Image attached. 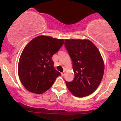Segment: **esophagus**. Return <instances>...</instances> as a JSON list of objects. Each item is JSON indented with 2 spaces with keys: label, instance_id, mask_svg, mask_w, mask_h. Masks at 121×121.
Listing matches in <instances>:
<instances>
[{
  "label": "esophagus",
  "instance_id": "obj_1",
  "mask_svg": "<svg viewBox=\"0 0 121 121\" xmlns=\"http://www.w3.org/2000/svg\"><path fill=\"white\" fill-rule=\"evenodd\" d=\"M64 74H65V72H62V73H61V75H62V76H64Z\"/></svg>",
  "mask_w": 121,
  "mask_h": 121
}]
</instances>
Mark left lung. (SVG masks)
I'll use <instances>...</instances> for the list:
<instances>
[{
	"label": "left lung",
	"instance_id": "left-lung-1",
	"mask_svg": "<svg viewBox=\"0 0 121 121\" xmlns=\"http://www.w3.org/2000/svg\"><path fill=\"white\" fill-rule=\"evenodd\" d=\"M65 47L73 62L74 80L65 81L74 96L90 95L98 87L104 73V62L97 47L89 40L66 39Z\"/></svg>",
	"mask_w": 121,
	"mask_h": 121
}]
</instances>
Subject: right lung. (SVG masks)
Here are the masks:
<instances>
[{
	"instance_id": "obj_1",
	"label": "right lung",
	"mask_w": 121,
	"mask_h": 121,
	"mask_svg": "<svg viewBox=\"0 0 121 121\" xmlns=\"http://www.w3.org/2000/svg\"><path fill=\"white\" fill-rule=\"evenodd\" d=\"M64 43V39L41 35L33 39L26 45L19 59L18 74L27 91L42 94L61 76L54 68L52 56Z\"/></svg>"
}]
</instances>
